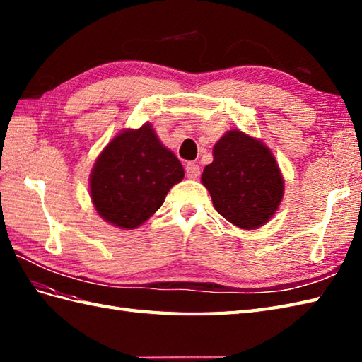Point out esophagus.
Here are the masks:
<instances>
[{
	"instance_id": "1",
	"label": "esophagus",
	"mask_w": 362,
	"mask_h": 362,
	"mask_svg": "<svg viewBox=\"0 0 362 362\" xmlns=\"http://www.w3.org/2000/svg\"><path fill=\"white\" fill-rule=\"evenodd\" d=\"M185 173L188 179H197V177L201 175V168H199V165L196 163H188L185 166Z\"/></svg>"
}]
</instances>
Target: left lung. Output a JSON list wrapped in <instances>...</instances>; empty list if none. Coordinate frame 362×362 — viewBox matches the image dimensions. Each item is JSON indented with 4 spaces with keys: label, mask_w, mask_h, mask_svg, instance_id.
Listing matches in <instances>:
<instances>
[{
    "label": "left lung",
    "mask_w": 362,
    "mask_h": 362,
    "mask_svg": "<svg viewBox=\"0 0 362 362\" xmlns=\"http://www.w3.org/2000/svg\"><path fill=\"white\" fill-rule=\"evenodd\" d=\"M202 173L214 209L233 226L255 230L279 210L284 180L267 146L241 130H228L213 148Z\"/></svg>",
    "instance_id": "8db88e82"
}]
</instances>
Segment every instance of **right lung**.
<instances>
[{
    "instance_id": "add662e5",
    "label": "right lung",
    "mask_w": 362,
    "mask_h": 362,
    "mask_svg": "<svg viewBox=\"0 0 362 362\" xmlns=\"http://www.w3.org/2000/svg\"><path fill=\"white\" fill-rule=\"evenodd\" d=\"M183 175L179 158L146 122L122 130L99 153L90 174L91 202L104 221L132 230L160 209Z\"/></svg>"
}]
</instances>
